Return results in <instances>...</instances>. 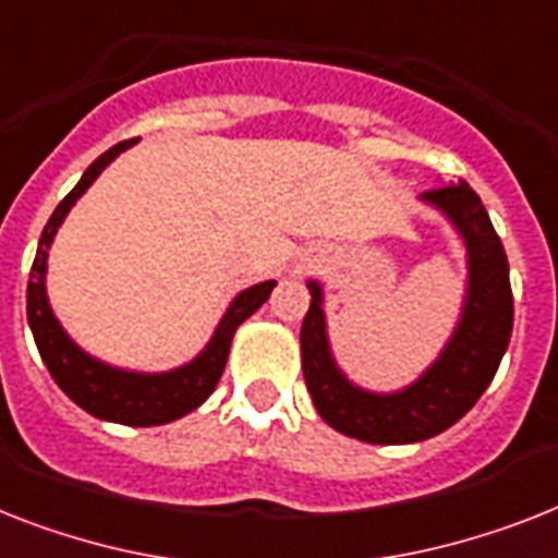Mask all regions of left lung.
I'll list each match as a JSON object with an SVG mask.
<instances>
[{
    "label": "left lung",
    "mask_w": 558,
    "mask_h": 558,
    "mask_svg": "<svg viewBox=\"0 0 558 558\" xmlns=\"http://www.w3.org/2000/svg\"><path fill=\"white\" fill-rule=\"evenodd\" d=\"M438 208L468 248V294L441 355L418 381L398 392L361 389L335 364L324 318V289L310 280V312L301 326L303 378L320 418L366 444H412L452 427L490 387L513 332V292L505 246L490 215L464 180L421 194Z\"/></svg>",
    "instance_id": "1"
}]
</instances>
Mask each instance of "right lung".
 Masks as SVG:
<instances>
[{"instance_id": "1", "label": "right lung", "mask_w": 558, "mask_h": 558, "mask_svg": "<svg viewBox=\"0 0 558 558\" xmlns=\"http://www.w3.org/2000/svg\"><path fill=\"white\" fill-rule=\"evenodd\" d=\"M137 140H125L99 154L97 160L85 169L83 180L65 194V201L53 208L51 220L45 223L39 248H36L34 266H31L28 278V324L34 332L36 350L43 355L48 373L59 389L65 392L74 404L90 412L94 418L117 421L125 427H157V424H169L174 418H183L185 412L197 410L211 392L226 369L229 361V347L238 332V326L255 315L266 301H269L275 280H264L255 287L243 289V292L229 303V310L217 324L211 341L201 355L189 361V364L177 366L171 373H131V369H117L111 364H102L88 352L80 350L68 332L53 318L48 292H45V271H48V248L53 243V234L62 226L65 215L71 211L80 197L85 194L94 180L102 174L108 162L120 157V151L131 148Z\"/></svg>"}]
</instances>
